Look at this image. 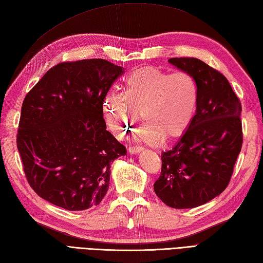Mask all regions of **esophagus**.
<instances>
[{"mask_svg":"<svg viewBox=\"0 0 263 263\" xmlns=\"http://www.w3.org/2000/svg\"><path fill=\"white\" fill-rule=\"evenodd\" d=\"M127 150H128V153H130L131 155H135V154H139V153L143 152L144 148H142V147L133 146V147H128V148H127Z\"/></svg>","mask_w":263,"mask_h":263,"instance_id":"1","label":"esophagus"}]
</instances>
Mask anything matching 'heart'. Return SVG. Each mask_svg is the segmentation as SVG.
Listing matches in <instances>:
<instances>
[{"label":"heart","instance_id":"heart-1","mask_svg":"<svg viewBox=\"0 0 263 263\" xmlns=\"http://www.w3.org/2000/svg\"><path fill=\"white\" fill-rule=\"evenodd\" d=\"M199 90L187 72L170 73L156 68H140L126 78L123 92L104 98L106 124L117 138L131 132L140 113L143 124L138 135L157 146L182 137L192 124L198 108Z\"/></svg>","mask_w":263,"mask_h":263}]
</instances>
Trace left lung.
Returning <instances> with one entry per match:
<instances>
[{"label":"left lung","mask_w":263,"mask_h":263,"mask_svg":"<svg viewBox=\"0 0 263 263\" xmlns=\"http://www.w3.org/2000/svg\"><path fill=\"white\" fill-rule=\"evenodd\" d=\"M168 62L194 77L198 108L187 131L161 154L154 190L172 208H195L219 195L231 181L242 148V107L226 78L203 61L174 58Z\"/></svg>","instance_id":"obj_1"}]
</instances>
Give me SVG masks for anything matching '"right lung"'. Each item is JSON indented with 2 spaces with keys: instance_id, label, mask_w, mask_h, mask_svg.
Here are the masks:
<instances>
[{
  "instance_id": "1",
  "label": "right lung",
  "mask_w": 263,
  "mask_h": 263,
  "mask_svg": "<svg viewBox=\"0 0 263 263\" xmlns=\"http://www.w3.org/2000/svg\"><path fill=\"white\" fill-rule=\"evenodd\" d=\"M123 72L103 59L63 62L27 93L16 147L28 182L44 200L79 211L105 197L110 165L126 149L106 130L103 102Z\"/></svg>"
}]
</instances>
